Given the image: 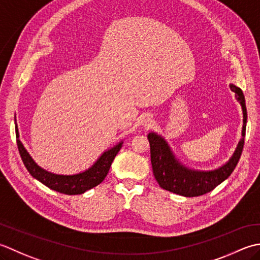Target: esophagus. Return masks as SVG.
Returning a JSON list of instances; mask_svg holds the SVG:
<instances>
[{"instance_id":"esophagus-1","label":"esophagus","mask_w":260,"mask_h":260,"mask_svg":"<svg viewBox=\"0 0 260 260\" xmlns=\"http://www.w3.org/2000/svg\"><path fill=\"white\" fill-rule=\"evenodd\" d=\"M142 122H144V124H148V123L150 122V119H149V118H145L144 121H142Z\"/></svg>"}]
</instances>
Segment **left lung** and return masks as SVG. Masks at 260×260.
Listing matches in <instances>:
<instances>
[{"instance_id": "1", "label": "left lung", "mask_w": 260, "mask_h": 260, "mask_svg": "<svg viewBox=\"0 0 260 260\" xmlns=\"http://www.w3.org/2000/svg\"><path fill=\"white\" fill-rule=\"evenodd\" d=\"M231 89L237 94V99L239 101L243 111V126H242V138L239 141L237 149L231 157V159L225 165L210 172L192 171L181 165L173 155L171 148L167 142L160 136L156 134L148 135V140L150 144V158L152 172L155 175L156 181L164 189L169 190L175 194H179L182 197L193 198L200 197L211 192L219 184L230 176L234 172L238 161L240 159L241 152L245 144L246 136V123H247V109L243 93L239 87L230 85Z\"/></svg>"}]
</instances>
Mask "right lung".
Returning <instances> with one entry per match:
<instances>
[{
  "label": "right lung",
  "mask_w": 260,
  "mask_h": 260,
  "mask_svg": "<svg viewBox=\"0 0 260 260\" xmlns=\"http://www.w3.org/2000/svg\"><path fill=\"white\" fill-rule=\"evenodd\" d=\"M15 135H17L18 138L17 144L21 159H22L25 168L31 174V176L38 179L39 182L46 185L47 187L67 195L83 194L86 190L98 186L100 183H102L104 178L107 177L109 169L111 165H112L116 153L120 151L121 146H122V142H120L119 145L113 147L112 149L105 151L99 158L98 161L84 173L76 175H57L47 172L37 165L19 140L18 129L15 130Z\"/></svg>",
  "instance_id": "1"
}]
</instances>
